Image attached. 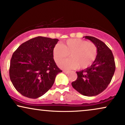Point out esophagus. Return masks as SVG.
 Instances as JSON below:
<instances>
[{
    "label": "esophagus",
    "instance_id": "obj_1",
    "mask_svg": "<svg viewBox=\"0 0 125 125\" xmlns=\"http://www.w3.org/2000/svg\"><path fill=\"white\" fill-rule=\"evenodd\" d=\"M63 72L64 73L67 74V73H69V71H63Z\"/></svg>",
    "mask_w": 125,
    "mask_h": 125
}]
</instances>
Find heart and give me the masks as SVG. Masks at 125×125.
Here are the masks:
<instances>
[{
	"instance_id": "b5f03b06",
	"label": "heart",
	"mask_w": 125,
	"mask_h": 125,
	"mask_svg": "<svg viewBox=\"0 0 125 125\" xmlns=\"http://www.w3.org/2000/svg\"><path fill=\"white\" fill-rule=\"evenodd\" d=\"M97 53V47L94 43L81 39H70L64 43L57 44L53 52L56 62L66 58L70 54L71 59L59 63V66L64 69L87 68L94 61Z\"/></svg>"
}]
</instances>
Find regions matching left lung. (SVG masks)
<instances>
[{
	"instance_id": "left-lung-1",
	"label": "left lung",
	"mask_w": 125,
	"mask_h": 125,
	"mask_svg": "<svg viewBox=\"0 0 125 125\" xmlns=\"http://www.w3.org/2000/svg\"><path fill=\"white\" fill-rule=\"evenodd\" d=\"M96 46V58L90 67L76 72L77 79L72 83L79 93L87 96H94L102 92L110 83L115 71V63L111 50L98 39L86 36Z\"/></svg>"
}]
</instances>
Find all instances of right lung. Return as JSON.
<instances>
[{
	"instance_id": "1",
	"label": "right lung",
	"mask_w": 125,
	"mask_h": 125,
	"mask_svg": "<svg viewBox=\"0 0 125 125\" xmlns=\"http://www.w3.org/2000/svg\"><path fill=\"white\" fill-rule=\"evenodd\" d=\"M58 39L38 36L22 43L13 54L9 76L13 85L24 96L36 99L51 88L62 72L53 59Z\"/></svg>"
}]
</instances>
